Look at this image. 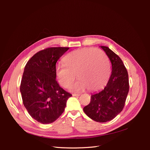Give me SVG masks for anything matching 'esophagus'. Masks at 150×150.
<instances>
[{"label":"esophagus","instance_id":"1","mask_svg":"<svg viewBox=\"0 0 150 150\" xmlns=\"http://www.w3.org/2000/svg\"><path fill=\"white\" fill-rule=\"evenodd\" d=\"M72 96H76V97H78V96H80V94H72Z\"/></svg>","mask_w":150,"mask_h":150}]
</instances>
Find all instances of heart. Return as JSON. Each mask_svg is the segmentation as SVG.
I'll return each mask as SVG.
<instances>
[{
	"label": "heart",
	"instance_id": "1",
	"mask_svg": "<svg viewBox=\"0 0 150 150\" xmlns=\"http://www.w3.org/2000/svg\"><path fill=\"white\" fill-rule=\"evenodd\" d=\"M65 64H58L56 74L59 83L68 88L76 79L79 80L71 88L72 91L88 88L92 91L100 90L107 84L110 66L106 54L100 49L84 48L76 50L64 57Z\"/></svg>",
	"mask_w": 150,
	"mask_h": 150
}]
</instances>
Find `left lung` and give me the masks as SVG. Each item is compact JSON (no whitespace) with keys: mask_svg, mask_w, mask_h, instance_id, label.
I'll return each mask as SVG.
<instances>
[{"mask_svg":"<svg viewBox=\"0 0 150 150\" xmlns=\"http://www.w3.org/2000/svg\"><path fill=\"white\" fill-rule=\"evenodd\" d=\"M101 47L111 62V75L104 89L91 95L89 104L83 111L93 120L105 122L114 119L123 110L129 86L128 71L121 58L108 47Z\"/></svg>","mask_w":150,"mask_h":150,"instance_id":"1","label":"left lung"}]
</instances>
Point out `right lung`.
<instances>
[{"instance_id":"add662e5","label":"right lung","mask_w":150,"mask_h":150,"mask_svg":"<svg viewBox=\"0 0 150 150\" xmlns=\"http://www.w3.org/2000/svg\"><path fill=\"white\" fill-rule=\"evenodd\" d=\"M69 47H48L32 57L24 68L20 91L29 114L42 124L55 121L72 94L57 83L56 64Z\"/></svg>"}]
</instances>
